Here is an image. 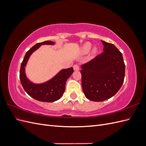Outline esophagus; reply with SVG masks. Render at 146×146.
I'll list each match as a JSON object with an SVG mask.
<instances>
[{"label":"esophagus","instance_id":"1","mask_svg":"<svg viewBox=\"0 0 146 146\" xmlns=\"http://www.w3.org/2000/svg\"><path fill=\"white\" fill-rule=\"evenodd\" d=\"M73 68H74V70H76V71H77V70H78L79 69H80V68H79V66L77 65V64L74 65Z\"/></svg>","mask_w":146,"mask_h":146}]
</instances>
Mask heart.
Returning a JSON list of instances; mask_svg holds the SVG:
<instances>
[{
    "mask_svg": "<svg viewBox=\"0 0 146 146\" xmlns=\"http://www.w3.org/2000/svg\"><path fill=\"white\" fill-rule=\"evenodd\" d=\"M91 44L89 43V42H86L83 46L82 51H83V53L86 54V53H88V52H90V50H91Z\"/></svg>",
    "mask_w": 146,
    "mask_h": 146,
    "instance_id": "1",
    "label": "heart"
}]
</instances>
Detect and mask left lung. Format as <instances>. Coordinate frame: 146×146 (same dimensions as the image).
Here are the masks:
<instances>
[{"mask_svg": "<svg viewBox=\"0 0 146 146\" xmlns=\"http://www.w3.org/2000/svg\"><path fill=\"white\" fill-rule=\"evenodd\" d=\"M104 52L81 68L82 86L87 99L94 102L107 100L121 88L125 66L122 53L113 44L101 41Z\"/></svg>", "mask_w": 146, "mask_h": 146, "instance_id": "left-lung-1", "label": "left lung"}]
</instances>
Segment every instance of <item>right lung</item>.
<instances>
[{"instance_id":"add662e5","label":"right lung","mask_w":146,"mask_h":146,"mask_svg":"<svg viewBox=\"0 0 146 146\" xmlns=\"http://www.w3.org/2000/svg\"><path fill=\"white\" fill-rule=\"evenodd\" d=\"M54 42L50 41L37 43L26 52L21 63L19 74L21 85L30 97L38 101L52 102L60 99L64 92L66 80L74 72L72 68L62 69L50 80L41 84H35L31 82L26 77L25 67L32 53L41 45H54Z\"/></svg>"}]
</instances>
